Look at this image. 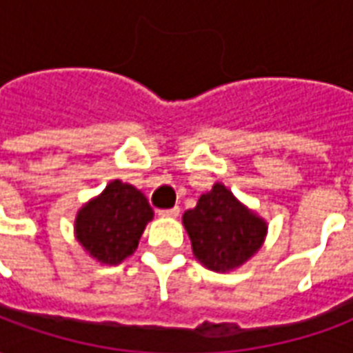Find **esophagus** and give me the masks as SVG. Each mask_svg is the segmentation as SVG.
Listing matches in <instances>:
<instances>
[{"label": "esophagus", "instance_id": "1", "mask_svg": "<svg viewBox=\"0 0 353 353\" xmlns=\"http://www.w3.org/2000/svg\"><path fill=\"white\" fill-rule=\"evenodd\" d=\"M159 215L161 217H177L179 215V208H170V210H159Z\"/></svg>", "mask_w": 353, "mask_h": 353}]
</instances>
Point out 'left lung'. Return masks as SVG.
<instances>
[{
    "instance_id": "8db88e82",
    "label": "left lung",
    "mask_w": 353,
    "mask_h": 353,
    "mask_svg": "<svg viewBox=\"0 0 353 353\" xmlns=\"http://www.w3.org/2000/svg\"><path fill=\"white\" fill-rule=\"evenodd\" d=\"M183 227L194 259L214 272H230L252 259L268 232L265 219L223 183H215L185 212Z\"/></svg>"
}]
</instances>
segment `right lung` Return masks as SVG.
<instances>
[{"label": "right lung", "instance_id": "add662e5", "mask_svg": "<svg viewBox=\"0 0 353 353\" xmlns=\"http://www.w3.org/2000/svg\"><path fill=\"white\" fill-rule=\"evenodd\" d=\"M153 208L134 185L113 179L108 187L83 204L75 217V238L96 263L121 265L136 252Z\"/></svg>", "mask_w": 353, "mask_h": 353}]
</instances>
